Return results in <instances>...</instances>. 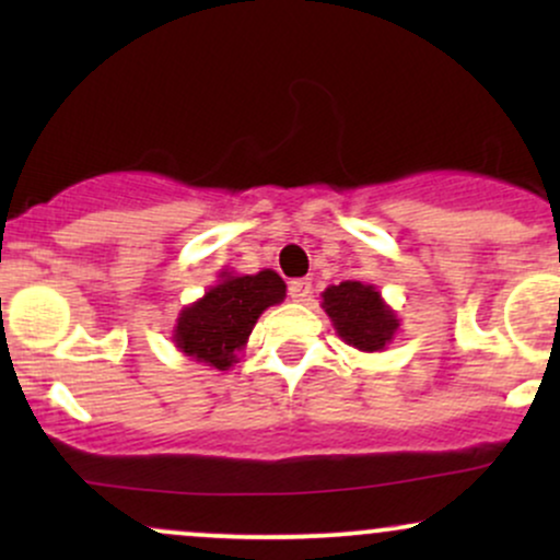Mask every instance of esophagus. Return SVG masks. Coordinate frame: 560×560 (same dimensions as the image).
Returning <instances> with one entry per match:
<instances>
[{
    "mask_svg": "<svg viewBox=\"0 0 560 560\" xmlns=\"http://www.w3.org/2000/svg\"><path fill=\"white\" fill-rule=\"evenodd\" d=\"M311 279H294L289 281V298H292L294 302H305L307 298H311Z\"/></svg>",
    "mask_w": 560,
    "mask_h": 560,
    "instance_id": "1",
    "label": "esophagus"
}]
</instances>
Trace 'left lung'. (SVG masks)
I'll list each match as a JSON object with an SVG mask.
<instances>
[{
  "label": "left lung",
  "instance_id": "8db88e82",
  "mask_svg": "<svg viewBox=\"0 0 560 560\" xmlns=\"http://www.w3.org/2000/svg\"><path fill=\"white\" fill-rule=\"evenodd\" d=\"M320 298L339 337L363 352L384 350L400 326L395 313L384 305L382 294L371 284L342 281L339 287L326 289Z\"/></svg>",
  "mask_w": 560,
  "mask_h": 560
}]
</instances>
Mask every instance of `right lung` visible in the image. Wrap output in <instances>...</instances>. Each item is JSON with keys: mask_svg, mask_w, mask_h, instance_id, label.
<instances>
[{"mask_svg": "<svg viewBox=\"0 0 560 560\" xmlns=\"http://www.w3.org/2000/svg\"><path fill=\"white\" fill-rule=\"evenodd\" d=\"M287 298L281 276L266 268L255 276L221 273V281L205 292L202 300L191 302L178 313L173 342L184 355L199 363L226 371L236 363V355L253 326L266 307L279 305Z\"/></svg>", "mask_w": 560, "mask_h": 560, "instance_id": "add662e5", "label": "right lung"}]
</instances>
